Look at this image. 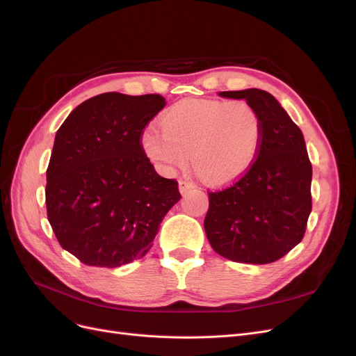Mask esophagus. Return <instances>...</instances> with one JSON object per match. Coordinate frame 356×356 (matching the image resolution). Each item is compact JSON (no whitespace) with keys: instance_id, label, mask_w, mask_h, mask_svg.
<instances>
[{"instance_id":"obj_1","label":"esophagus","mask_w":356,"mask_h":356,"mask_svg":"<svg viewBox=\"0 0 356 356\" xmlns=\"http://www.w3.org/2000/svg\"><path fill=\"white\" fill-rule=\"evenodd\" d=\"M193 188H195V184H193L191 181H187V179L179 181V191L182 193V195H184V193H187V191H190V190H193Z\"/></svg>"}]
</instances>
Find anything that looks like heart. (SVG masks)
I'll list each match as a JSON object with an SVG mask.
<instances>
[{"label": "heart", "instance_id": "1", "mask_svg": "<svg viewBox=\"0 0 356 356\" xmlns=\"http://www.w3.org/2000/svg\"><path fill=\"white\" fill-rule=\"evenodd\" d=\"M161 132L144 131L141 147L160 170L187 165L208 184H227L252 166L263 141V123L245 101L184 99L160 118Z\"/></svg>", "mask_w": 356, "mask_h": 356}]
</instances>
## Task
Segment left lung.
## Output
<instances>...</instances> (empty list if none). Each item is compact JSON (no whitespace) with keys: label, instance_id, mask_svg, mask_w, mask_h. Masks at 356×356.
I'll return each instance as SVG.
<instances>
[{"label":"left lung","instance_id":"obj_1","mask_svg":"<svg viewBox=\"0 0 356 356\" xmlns=\"http://www.w3.org/2000/svg\"><path fill=\"white\" fill-rule=\"evenodd\" d=\"M220 96L254 106L263 123V141L252 166L239 179L208 191L204 232L213 251L232 261L273 263L303 239L312 211V163L305 138L266 90Z\"/></svg>","mask_w":356,"mask_h":356}]
</instances>
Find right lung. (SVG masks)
<instances>
[{
	"label": "right lung",
	"instance_id": "1",
	"mask_svg": "<svg viewBox=\"0 0 356 356\" xmlns=\"http://www.w3.org/2000/svg\"><path fill=\"white\" fill-rule=\"evenodd\" d=\"M161 95L102 93L62 123L47 168V218L63 250L88 266L120 267L143 258L160 222L181 199L141 147Z\"/></svg>",
	"mask_w": 356,
	"mask_h": 356
}]
</instances>
